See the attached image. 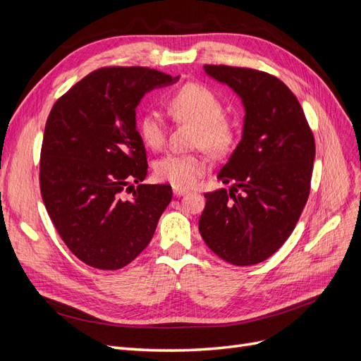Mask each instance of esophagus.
<instances>
[{
    "mask_svg": "<svg viewBox=\"0 0 361 361\" xmlns=\"http://www.w3.org/2000/svg\"><path fill=\"white\" fill-rule=\"evenodd\" d=\"M173 194H174V197H182L183 194H187V191L180 190V188H173Z\"/></svg>",
    "mask_w": 361,
    "mask_h": 361,
    "instance_id": "obj_1",
    "label": "esophagus"
}]
</instances>
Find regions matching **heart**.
I'll use <instances>...</instances> for the list:
<instances>
[{"label":"heart","mask_w":361,"mask_h":361,"mask_svg":"<svg viewBox=\"0 0 361 361\" xmlns=\"http://www.w3.org/2000/svg\"><path fill=\"white\" fill-rule=\"evenodd\" d=\"M169 110L174 118L197 126L195 146L211 155H224L235 143V128L224 117V105L211 89L202 84H187L170 96ZM166 120L149 110L140 118V135L152 149L166 143ZM207 162L200 155L169 154L161 158L155 173L159 180L169 182L174 188L187 190L194 187L206 173Z\"/></svg>","instance_id":"b5f03b06"}]
</instances>
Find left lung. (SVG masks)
Here are the masks:
<instances>
[{
    "mask_svg": "<svg viewBox=\"0 0 361 361\" xmlns=\"http://www.w3.org/2000/svg\"><path fill=\"white\" fill-rule=\"evenodd\" d=\"M244 105L243 137L204 194L199 231L214 253L238 267L267 260L285 244L309 199L314 140L295 94L267 72L204 64Z\"/></svg>",
    "mask_w": 361,
    "mask_h": 361,
    "instance_id": "obj_1",
    "label": "left lung"
}]
</instances>
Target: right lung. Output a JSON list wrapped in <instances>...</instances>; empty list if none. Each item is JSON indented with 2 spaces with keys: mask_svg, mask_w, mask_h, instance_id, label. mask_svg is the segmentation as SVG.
<instances>
[{
  "mask_svg": "<svg viewBox=\"0 0 361 361\" xmlns=\"http://www.w3.org/2000/svg\"><path fill=\"white\" fill-rule=\"evenodd\" d=\"M178 80L147 68H102L54 104L40 192L59 235L84 264L110 271L130 264L171 202L170 185L141 183L147 161L135 108L146 93ZM125 190L133 192L129 200Z\"/></svg>",
  "mask_w": 361,
  "mask_h": 361,
  "instance_id": "1",
  "label": "right lung"
}]
</instances>
